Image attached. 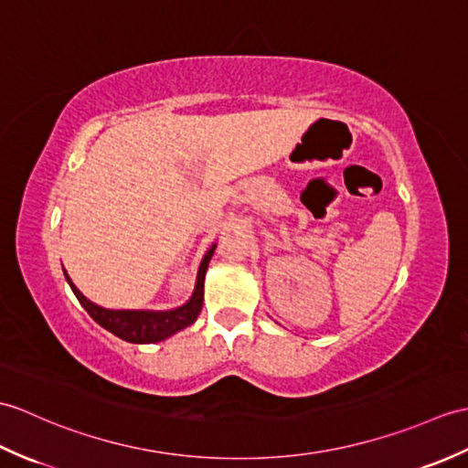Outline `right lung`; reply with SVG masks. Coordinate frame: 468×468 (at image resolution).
Masks as SVG:
<instances>
[{
  "mask_svg": "<svg viewBox=\"0 0 468 468\" xmlns=\"http://www.w3.org/2000/svg\"><path fill=\"white\" fill-rule=\"evenodd\" d=\"M215 251V245L209 249L207 255L203 257L199 273H197V285H195L193 297L185 303L183 307L173 311H112L95 305L90 299H85L80 289L71 283L69 275L65 273V279L75 292V297L83 305V309L91 314L95 323H100L103 329L117 335L119 339L129 343H157L167 339V336L176 335L177 331L189 327V324L197 319L203 307V281L207 273L211 255Z\"/></svg>",
  "mask_w": 468,
  "mask_h": 468,
  "instance_id": "1",
  "label": "right lung"
}]
</instances>
